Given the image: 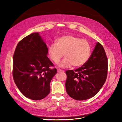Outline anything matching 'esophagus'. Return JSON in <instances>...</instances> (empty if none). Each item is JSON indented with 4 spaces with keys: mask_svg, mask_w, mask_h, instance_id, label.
I'll return each mask as SVG.
<instances>
[{
    "mask_svg": "<svg viewBox=\"0 0 122 122\" xmlns=\"http://www.w3.org/2000/svg\"><path fill=\"white\" fill-rule=\"evenodd\" d=\"M57 71L58 72H64V70H61V69H58L57 70Z\"/></svg>",
    "mask_w": 122,
    "mask_h": 122,
    "instance_id": "esophagus-1",
    "label": "esophagus"
}]
</instances>
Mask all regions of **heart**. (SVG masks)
I'll return each mask as SVG.
<instances>
[{"label":"heart","mask_w":122,"mask_h":122,"mask_svg":"<svg viewBox=\"0 0 122 122\" xmlns=\"http://www.w3.org/2000/svg\"><path fill=\"white\" fill-rule=\"evenodd\" d=\"M91 51V44L87 40L69 35L58 38L56 44H51L48 53L51 60L56 64L64 54L65 58L60 64L61 67H68L72 65L73 67H79L87 61Z\"/></svg>","instance_id":"obj_1"}]
</instances>
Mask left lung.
Masks as SVG:
<instances>
[{
    "label": "left lung",
    "mask_w": 122,
    "mask_h": 122,
    "mask_svg": "<svg viewBox=\"0 0 122 122\" xmlns=\"http://www.w3.org/2000/svg\"><path fill=\"white\" fill-rule=\"evenodd\" d=\"M107 70L108 61L105 51L98 42L86 64L74 71H66L67 94L77 100H85L94 97L104 85Z\"/></svg>",
    "instance_id": "8db88e82"
}]
</instances>
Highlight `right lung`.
Masks as SVG:
<instances>
[{"instance_id":"1","label":"right lung","mask_w":122,"mask_h":122,"mask_svg":"<svg viewBox=\"0 0 122 122\" xmlns=\"http://www.w3.org/2000/svg\"><path fill=\"white\" fill-rule=\"evenodd\" d=\"M48 48L39 32L32 33L18 43L13 56L15 83L25 97L40 100L50 92V82L57 73L47 56Z\"/></svg>"}]
</instances>
